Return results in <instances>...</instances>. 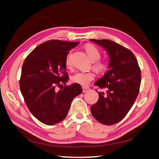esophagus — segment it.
<instances>
[{"mask_svg":"<svg viewBox=\"0 0 159 159\" xmlns=\"http://www.w3.org/2000/svg\"><path fill=\"white\" fill-rule=\"evenodd\" d=\"M90 90L89 88L88 87H83V93H86L87 91H88Z\"/></svg>","mask_w":159,"mask_h":159,"instance_id":"1","label":"esophagus"}]
</instances>
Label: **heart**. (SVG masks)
<instances>
[{
	"label": "heart",
	"mask_w": 159,
	"mask_h": 159,
	"mask_svg": "<svg viewBox=\"0 0 159 159\" xmlns=\"http://www.w3.org/2000/svg\"><path fill=\"white\" fill-rule=\"evenodd\" d=\"M85 49L88 57L90 58L91 61H93V69L96 70L98 72H99V73H102V72L105 71L107 69V65L103 61L99 60L101 57V53L98 48L93 45L88 44L85 45ZM66 65L68 67L71 66V53H69L67 55L66 59ZM95 74L93 71H79L71 76V80L74 83H77V84L83 86H86L89 84L92 80L95 79Z\"/></svg>",
	"instance_id": "b5f03b06"
}]
</instances>
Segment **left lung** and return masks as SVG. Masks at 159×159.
<instances>
[{
    "label": "left lung",
    "mask_w": 159,
    "mask_h": 159,
    "mask_svg": "<svg viewBox=\"0 0 159 159\" xmlns=\"http://www.w3.org/2000/svg\"><path fill=\"white\" fill-rule=\"evenodd\" d=\"M90 41L103 47L109 57V70L95 83L107 92H98L99 99L90 111L99 123L114 125L125 116L138 95L140 69L134 54L122 45L107 39Z\"/></svg>",
    "instance_id": "8db88e82"
}]
</instances>
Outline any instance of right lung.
I'll return each instance as SVG.
<instances>
[{
	"instance_id": "obj_1",
	"label": "right lung",
	"mask_w": 159,
	"mask_h": 159,
	"mask_svg": "<svg viewBox=\"0 0 159 159\" xmlns=\"http://www.w3.org/2000/svg\"><path fill=\"white\" fill-rule=\"evenodd\" d=\"M79 44L60 40L45 41L24 61L20 80L21 93L29 111L44 124L51 125L61 121L67 116L73 99L82 93L79 84L65 85L69 79L66 73L67 55ZM62 84L65 86L61 90H56Z\"/></svg>"
}]
</instances>
